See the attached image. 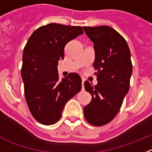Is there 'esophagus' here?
<instances>
[{"label":"esophagus","instance_id":"esophagus-1","mask_svg":"<svg viewBox=\"0 0 152 152\" xmlns=\"http://www.w3.org/2000/svg\"><path fill=\"white\" fill-rule=\"evenodd\" d=\"M84 82H85V80H83V81H82V89L83 90H84Z\"/></svg>","mask_w":152,"mask_h":152}]
</instances>
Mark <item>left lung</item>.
<instances>
[{
  "instance_id": "8db88e82",
  "label": "left lung",
  "mask_w": 152,
  "mask_h": 152,
  "mask_svg": "<svg viewBox=\"0 0 152 152\" xmlns=\"http://www.w3.org/2000/svg\"><path fill=\"white\" fill-rule=\"evenodd\" d=\"M94 43L96 59L93 67L97 72L98 84L84 83L86 91L92 96L90 103L84 107L87 122L102 126L115 117L130 87L132 63L130 50L123 37L108 26L83 27Z\"/></svg>"
}]
</instances>
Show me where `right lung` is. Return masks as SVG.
Here are the masks:
<instances>
[{"label": "right lung", "instance_id": "add662e5", "mask_svg": "<svg viewBox=\"0 0 152 152\" xmlns=\"http://www.w3.org/2000/svg\"><path fill=\"white\" fill-rule=\"evenodd\" d=\"M83 34L80 26L49 23L37 29L25 45L21 67L25 99L39 123L57 122L66 103L81 90V77L72 72L60 80L57 65L66 44Z\"/></svg>", "mask_w": 152, "mask_h": 152}]
</instances>
